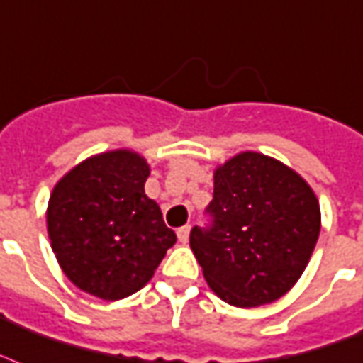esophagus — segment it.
<instances>
[{
	"mask_svg": "<svg viewBox=\"0 0 363 363\" xmlns=\"http://www.w3.org/2000/svg\"><path fill=\"white\" fill-rule=\"evenodd\" d=\"M177 238H179V242L181 243H186L188 238H190V225L181 226V228L177 230Z\"/></svg>",
	"mask_w": 363,
	"mask_h": 363,
	"instance_id": "esophagus-1",
	"label": "esophagus"
}]
</instances>
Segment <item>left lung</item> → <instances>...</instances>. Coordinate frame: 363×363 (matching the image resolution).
Wrapping results in <instances>:
<instances>
[{
	"label": "left lung",
	"mask_w": 363,
	"mask_h": 363,
	"mask_svg": "<svg viewBox=\"0 0 363 363\" xmlns=\"http://www.w3.org/2000/svg\"><path fill=\"white\" fill-rule=\"evenodd\" d=\"M206 226H194L190 247L207 284L240 308L286 295L306 268L318 236L320 206L293 169L243 152L215 171Z\"/></svg>",
	"instance_id": "left-lung-1"
}]
</instances>
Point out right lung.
<instances>
[{"label": "right lung", "mask_w": 363, "mask_h": 363, "mask_svg": "<svg viewBox=\"0 0 363 363\" xmlns=\"http://www.w3.org/2000/svg\"><path fill=\"white\" fill-rule=\"evenodd\" d=\"M145 157L114 150L65 175L47 207V230L60 268L74 286L104 301L146 286L177 242L145 194Z\"/></svg>", "instance_id": "1"}]
</instances>
